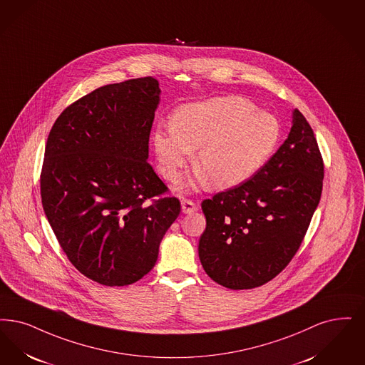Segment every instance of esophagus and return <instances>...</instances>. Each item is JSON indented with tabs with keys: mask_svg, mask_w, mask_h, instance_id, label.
I'll return each instance as SVG.
<instances>
[{
	"mask_svg": "<svg viewBox=\"0 0 365 365\" xmlns=\"http://www.w3.org/2000/svg\"><path fill=\"white\" fill-rule=\"evenodd\" d=\"M197 209H198V205L195 204L192 200H190V198L182 200V212L183 213H192Z\"/></svg>",
	"mask_w": 365,
	"mask_h": 365,
	"instance_id": "1",
	"label": "esophagus"
}]
</instances>
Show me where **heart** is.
Listing matches in <instances>:
<instances>
[{
	"label": "heart",
	"mask_w": 365,
	"mask_h": 365,
	"mask_svg": "<svg viewBox=\"0 0 365 365\" xmlns=\"http://www.w3.org/2000/svg\"><path fill=\"white\" fill-rule=\"evenodd\" d=\"M279 138L277 118L257 111L247 99L225 96L176 110L171 130L153 133V148L168 182L180 179L191 152L198 150L195 170L207 176L212 186L228 189L255 175L274 153Z\"/></svg>",
	"instance_id": "obj_1"
}]
</instances>
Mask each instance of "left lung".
<instances>
[{"label":"left lung","mask_w":365,"mask_h":365,"mask_svg":"<svg viewBox=\"0 0 365 365\" xmlns=\"http://www.w3.org/2000/svg\"><path fill=\"white\" fill-rule=\"evenodd\" d=\"M324 165L304 115L294 108L288 138L245 183L204 200L198 254L206 274L230 289L269 282L302 246L319 204Z\"/></svg>","instance_id":"8db88e82"}]
</instances>
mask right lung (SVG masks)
I'll return each instance as SVG.
<instances>
[{"label": "right lung", "instance_id": "obj_1", "mask_svg": "<svg viewBox=\"0 0 365 365\" xmlns=\"http://www.w3.org/2000/svg\"><path fill=\"white\" fill-rule=\"evenodd\" d=\"M159 95L153 77L98 88L61 113L46 143V217L74 267L106 287L148 274L180 213L146 161Z\"/></svg>", "mask_w": 365, "mask_h": 365}]
</instances>
